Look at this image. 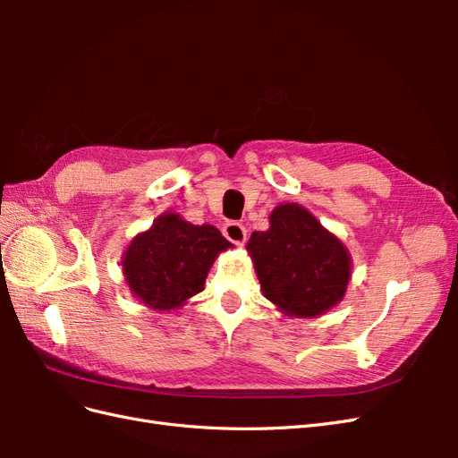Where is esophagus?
Segmentation results:
<instances>
[{"label":"esophagus","mask_w":458,"mask_h":458,"mask_svg":"<svg viewBox=\"0 0 458 458\" xmlns=\"http://www.w3.org/2000/svg\"><path fill=\"white\" fill-rule=\"evenodd\" d=\"M224 234L227 241H231L237 246H244V242H246V229H244V225L237 224V221H229V224H225Z\"/></svg>","instance_id":"1"}]
</instances>
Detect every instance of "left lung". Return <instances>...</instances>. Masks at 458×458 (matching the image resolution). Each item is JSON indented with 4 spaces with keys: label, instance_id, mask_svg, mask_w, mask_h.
I'll return each instance as SVG.
<instances>
[{
    "label": "left lung",
    "instance_id": "obj_1",
    "mask_svg": "<svg viewBox=\"0 0 458 458\" xmlns=\"http://www.w3.org/2000/svg\"><path fill=\"white\" fill-rule=\"evenodd\" d=\"M246 250L261 293L288 317L311 318L340 303L352 279V256L308 208L279 204L269 229L254 231Z\"/></svg>",
    "mask_w": 458,
    "mask_h": 458
}]
</instances>
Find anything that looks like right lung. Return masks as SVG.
I'll return each mask as SVG.
<instances>
[{
  "instance_id": "add662e5",
  "label": "right lung",
  "mask_w": 458,
  "mask_h": 458,
  "mask_svg": "<svg viewBox=\"0 0 458 458\" xmlns=\"http://www.w3.org/2000/svg\"><path fill=\"white\" fill-rule=\"evenodd\" d=\"M231 246L214 225H192L175 212H164L130 241L122 273L147 308L172 311L202 293L216 258Z\"/></svg>"
}]
</instances>
